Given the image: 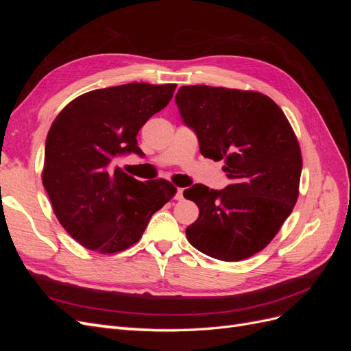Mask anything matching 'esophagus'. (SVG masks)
<instances>
[{"mask_svg": "<svg viewBox=\"0 0 351 351\" xmlns=\"http://www.w3.org/2000/svg\"><path fill=\"white\" fill-rule=\"evenodd\" d=\"M183 193H184V189H182V187H178L177 190H176V199L177 200H182L183 199Z\"/></svg>", "mask_w": 351, "mask_h": 351, "instance_id": "34e87169", "label": "esophagus"}]
</instances>
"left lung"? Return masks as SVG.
<instances>
[{"instance_id": "obj_1", "label": "left lung", "mask_w": 351, "mask_h": 351, "mask_svg": "<svg viewBox=\"0 0 351 351\" xmlns=\"http://www.w3.org/2000/svg\"><path fill=\"white\" fill-rule=\"evenodd\" d=\"M176 104L199 141L200 154L224 161L222 190L195 184L184 197L199 208L186 230L199 252L234 262L268 246L299 197L302 154L281 108L252 90L182 86Z\"/></svg>"}]
</instances>
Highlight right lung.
<instances>
[{"mask_svg":"<svg viewBox=\"0 0 351 351\" xmlns=\"http://www.w3.org/2000/svg\"><path fill=\"white\" fill-rule=\"evenodd\" d=\"M176 83H127L80 95L52 123L42 183L52 209L83 247L115 253L139 241L151 217L176 195L158 178L139 182L114 162L142 155L136 136L171 101Z\"/></svg>","mask_w":351,"mask_h":351,"instance_id":"add662e5","label":"right lung"}]
</instances>
